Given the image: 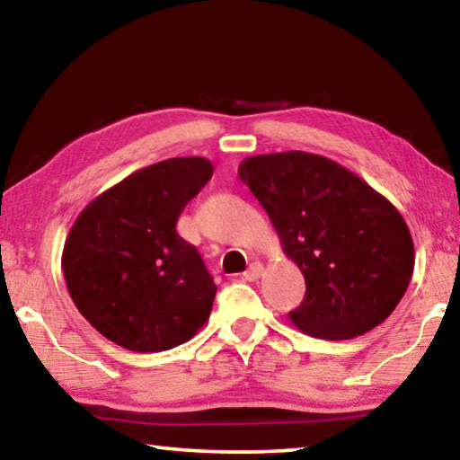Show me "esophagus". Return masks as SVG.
<instances>
[{"instance_id": "obj_1", "label": "esophagus", "mask_w": 460, "mask_h": 460, "mask_svg": "<svg viewBox=\"0 0 460 460\" xmlns=\"http://www.w3.org/2000/svg\"><path fill=\"white\" fill-rule=\"evenodd\" d=\"M261 271H263V266L260 261H255L243 271V279L245 282H253V279H258L261 276Z\"/></svg>"}]
</instances>
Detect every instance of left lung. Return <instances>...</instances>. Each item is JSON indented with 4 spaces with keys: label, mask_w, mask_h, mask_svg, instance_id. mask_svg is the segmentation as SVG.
Instances as JSON below:
<instances>
[{
    "label": "left lung",
    "mask_w": 460,
    "mask_h": 460,
    "mask_svg": "<svg viewBox=\"0 0 460 460\" xmlns=\"http://www.w3.org/2000/svg\"><path fill=\"white\" fill-rule=\"evenodd\" d=\"M239 178L305 274V300L288 314L302 332L345 341L394 313L414 271V241L392 202L351 170L306 152L252 155Z\"/></svg>",
    "instance_id": "1"
}]
</instances>
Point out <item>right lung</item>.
<instances>
[{
    "instance_id": "1",
    "label": "right lung",
    "mask_w": 460,
    "mask_h": 460,
    "mask_svg": "<svg viewBox=\"0 0 460 460\" xmlns=\"http://www.w3.org/2000/svg\"><path fill=\"white\" fill-rule=\"evenodd\" d=\"M211 176L205 158H170L123 178L76 217L62 252L68 294L115 345L168 351L208 321L217 286L176 221Z\"/></svg>"
}]
</instances>
